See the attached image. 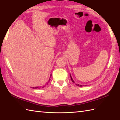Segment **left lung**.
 Listing matches in <instances>:
<instances>
[{
    "label": "left lung",
    "mask_w": 120,
    "mask_h": 120,
    "mask_svg": "<svg viewBox=\"0 0 120 120\" xmlns=\"http://www.w3.org/2000/svg\"><path fill=\"white\" fill-rule=\"evenodd\" d=\"M71 80H72V82H73V83H75L74 82V80H73V79L72 78V77H71ZM76 84V86H84L83 85H80V84Z\"/></svg>",
    "instance_id": "8db88e82"
}]
</instances>
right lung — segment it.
<instances>
[{"label":"right lung","instance_id":"obj_1","mask_svg":"<svg viewBox=\"0 0 120 120\" xmlns=\"http://www.w3.org/2000/svg\"><path fill=\"white\" fill-rule=\"evenodd\" d=\"M50 76H51V75H50ZM49 80H50V79H49ZM48 82H49V81H48ZM48 82H47V83H46V84H45V85L44 86H42V87H39V86H37V87H32V88H33V89H41V88H44V87H45L46 86H47V84L48 83Z\"/></svg>","mask_w":120,"mask_h":120}]
</instances>
